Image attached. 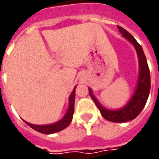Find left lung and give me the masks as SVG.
<instances>
[{
    "mask_svg": "<svg viewBox=\"0 0 159 159\" xmlns=\"http://www.w3.org/2000/svg\"><path fill=\"white\" fill-rule=\"evenodd\" d=\"M118 29L119 33L122 34V36L128 40L131 44H133L137 53L138 61H139V76H138L137 86L134 90V93L124 107L118 110H109L102 106L98 102L90 88L89 89V92L92 100L95 102V105L99 109L102 116L104 119L111 122L123 123L135 119L145 106L150 91V74L143 48L124 28L118 26Z\"/></svg>",
    "mask_w": 159,
    "mask_h": 159,
    "instance_id": "left-lung-1",
    "label": "left lung"
}]
</instances>
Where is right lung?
Listing matches in <instances>:
<instances>
[{
  "mask_svg": "<svg viewBox=\"0 0 159 159\" xmlns=\"http://www.w3.org/2000/svg\"><path fill=\"white\" fill-rule=\"evenodd\" d=\"M75 89L76 87L74 88L73 91L71 92L70 97H69V107L68 110L65 113L64 117L60 119L57 122H55L53 124L49 125H34L31 124L29 122H26L25 120H24L30 127H32L33 129L36 130L37 132H40L41 134H55L57 132L62 131L64 128H66L68 125H70V123L72 120L73 117V113H74V102H75Z\"/></svg>",
  "mask_w": 159,
  "mask_h": 159,
  "instance_id": "obj_1",
  "label": "right lung"
}]
</instances>
